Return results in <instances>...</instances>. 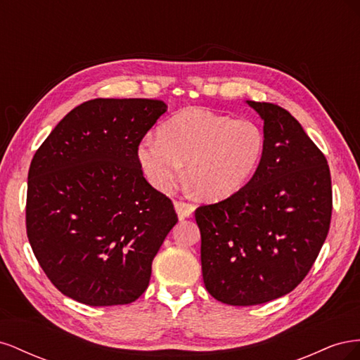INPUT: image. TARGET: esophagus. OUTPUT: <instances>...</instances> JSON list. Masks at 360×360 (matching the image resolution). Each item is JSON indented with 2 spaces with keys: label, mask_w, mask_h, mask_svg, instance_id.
Wrapping results in <instances>:
<instances>
[{
  "label": "esophagus",
  "mask_w": 360,
  "mask_h": 360,
  "mask_svg": "<svg viewBox=\"0 0 360 360\" xmlns=\"http://www.w3.org/2000/svg\"><path fill=\"white\" fill-rule=\"evenodd\" d=\"M174 207H176V212L179 214L180 219H186V217H189L193 210H195V205L191 204V202H186L183 200H177L176 202H174Z\"/></svg>",
  "instance_id": "obj_1"
}]
</instances>
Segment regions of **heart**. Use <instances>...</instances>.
<instances>
[{
  "label": "heart",
  "mask_w": 360,
  "mask_h": 360,
  "mask_svg": "<svg viewBox=\"0 0 360 360\" xmlns=\"http://www.w3.org/2000/svg\"><path fill=\"white\" fill-rule=\"evenodd\" d=\"M264 150L266 134L255 120L193 106L168 118L159 136L141 141L138 160L159 191L172 188L186 162L188 177L201 197L222 200L252 179Z\"/></svg>",
  "instance_id": "obj_1"
}]
</instances>
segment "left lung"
<instances>
[{
  "label": "left lung",
  "mask_w": 360,
  "mask_h": 360,
  "mask_svg": "<svg viewBox=\"0 0 360 360\" xmlns=\"http://www.w3.org/2000/svg\"><path fill=\"white\" fill-rule=\"evenodd\" d=\"M248 105L264 120L259 167L231 197L195 210L204 285L234 307L296 288L317 259L332 217L330 171L321 150L284 108Z\"/></svg>",
  "instance_id": "8db88e82"
}]
</instances>
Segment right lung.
Returning <instances> with one entry per match:
<instances>
[{"mask_svg": "<svg viewBox=\"0 0 360 360\" xmlns=\"http://www.w3.org/2000/svg\"><path fill=\"white\" fill-rule=\"evenodd\" d=\"M168 106L93 99L76 106L31 160L25 222L40 267L64 296L90 307L135 302L179 217L146 180L138 146Z\"/></svg>", "mask_w": 360, "mask_h": 360, "instance_id": "obj_1", "label": "right lung"}]
</instances>
